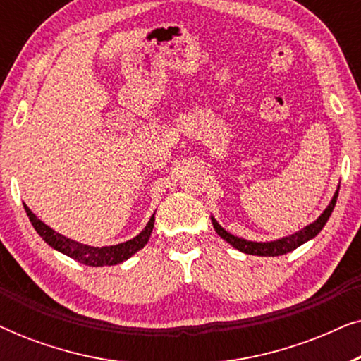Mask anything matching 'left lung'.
Listing matches in <instances>:
<instances>
[{
    "instance_id": "1",
    "label": "left lung",
    "mask_w": 361,
    "mask_h": 361,
    "mask_svg": "<svg viewBox=\"0 0 361 361\" xmlns=\"http://www.w3.org/2000/svg\"><path fill=\"white\" fill-rule=\"evenodd\" d=\"M337 197H338V190L335 192L332 202H330L327 209L324 210V214L319 216L314 224H310L305 226V228L299 230L298 233L286 236V238L276 240V241H269V243H256V241H248L243 238H238V236L228 233V231L221 228V226L216 224V220L212 216V224H214V228L216 233H219L221 238L233 246V248L243 251L246 255H256V256H281L289 253V251H294L298 246H300L305 241H309L314 236H317V233L320 230L324 228V225L327 224L329 216L332 215L334 207L337 204Z\"/></svg>"
}]
</instances>
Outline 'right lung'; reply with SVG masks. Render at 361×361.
<instances>
[{"label": "right lung", "instance_id": "add662e5", "mask_svg": "<svg viewBox=\"0 0 361 361\" xmlns=\"http://www.w3.org/2000/svg\"><path fill=\"white\" fill-rule=\"evenodd\" d=\"M24 209H26V214L29 216V220H31L32 226L49 246H52L54 250L61 251V253L71 256L72 259L87 266H113L123 263V261L131 258L136 251H140L142 246L147 243L151 231L154 228V215H152L151 220L147 221V225L145 226V230L133 240H128L125 243L120 245L102 246V248H98V246H88L78 243V241H73L71 238H66V236L54 231L51 226H47L44 221L39 220L37 216L29 210V207L24 205Z\"/></svg>", "mask_w": 361, "mask_h": 361}]
</instances>
